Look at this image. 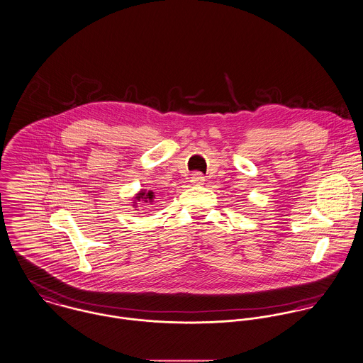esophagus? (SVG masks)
Here are the masks:
<instances>
[{
	"label": "esophagus",
	"mask_w": 363,
	"mask_h": 363,
	"mask_svg": "<svg viewBox=\"0 0 363 363\" xmlns=\"http://www.w3.org/2000/svg\"><path fill=\"white\" fill-rule=\"evenodd\" d=\"M191 182H192L194 185H201V184L204 182V177H203V174H201V172H195V174H192V177H191Z\"/></svg>",
	"instance_id": "esophagus-1"
}]
</instances>
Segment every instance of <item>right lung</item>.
<instances>
[{
  "label": "right lung",
  "instance_id": "1",
  "mask_svg": "<svg viewBox=\"0 0 363 363\" xmlns=\"http://www.w3.org/2000/svg\"><path fill=\"white\" fill-rule=\"evenodd\" d=\"M135 199L138 201H140V199H142V201H145L146 203L149 201H153V192H150V191H149V192L142 191L140 194H138V195H136V198H135Z\"/></svg>",
  "mask_w": 363,
  "mask_h": 363
}]
</instances>
